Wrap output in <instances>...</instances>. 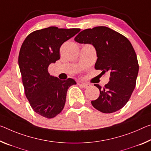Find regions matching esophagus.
Listing matches in <instances>:
<instances>
[{"label":"esophagus","mask_w":151,"mask_h":151,"mask_svg":"<svg viewBox=\"0 0 151 151\" xmlns=\"http://www.w3.org/2000/svg\"><path fill=\"white\" fill-rule=\"evenodd\" d=\"M79 85L81 86V87H83V88H87V87H89L91 86L89 83H80Z\"/></svg>","instance_id":"34e87169"}]
</instances>
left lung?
<instances>
[{"label": "left lung", "mask_w": 151, "mask_h": 151, "mask_svg": "<svg viewBox=\"0 0 151 151\" xmlns=\"http://www.w3.org/2000/svg\"><path fill=\"white\" fill-rule=\"evenodd\" d=\"M80 44H91L97 52L96 70L110 73L109 81L101 89L92 106L99 111L110 114L118 111L127 104L134 89L138 73L136 52L130 41L123 35L105 26L86 29L76 35Z\"/></svg>", "instance_id": "obj_1"}]
</instances>
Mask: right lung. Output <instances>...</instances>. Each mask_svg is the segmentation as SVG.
I'll return each instance as SVG.
<instances>
[{
	"instance_id": "obj_1",
	"label": "right lung",
	"mask_w": 151,
	"mask_h": 151,
	"mask_svg": "<svg viewBox=\"0 0 151 151\" xmlns=\"http://www.w3.org/2000/svg\"><path fill=\"white\" fill-rule=\"evenodd\" d=\"M80 31L52 26L31 33L21 45L18 62L25 96L34 111L44 118H53L60 113L67 91L76 84L73 78L63 81L50 76L48 66L60 58L63 43Z\"/></svg>"
}]
</instances>
